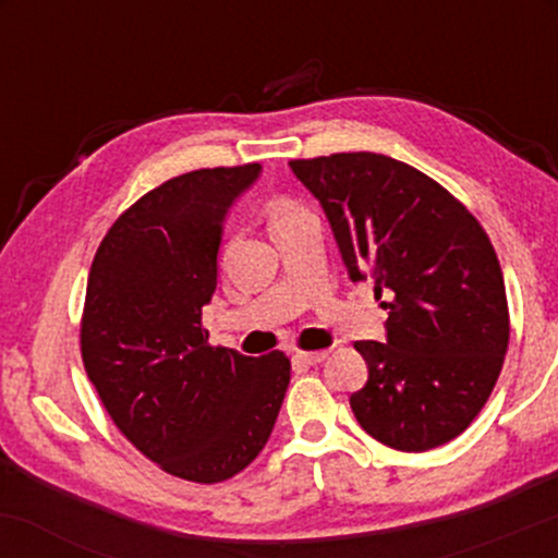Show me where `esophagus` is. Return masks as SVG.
<instances>
[{
    "mask_svg": "<svg viewBox=\"0 0 558 558\" xmlns=\"http://www.w3.org/2000/svg\"><path fill=\"white\" fill-rule=\"evenodd\" d=\"M328 360V351H296L293 354V362H301V364H319Z\"/></svg>",
    "mask_w": 558,
    "mask_h": 558,
    "instance_id": "34e87169",
    "label": "esophagus"
}]
</instances>
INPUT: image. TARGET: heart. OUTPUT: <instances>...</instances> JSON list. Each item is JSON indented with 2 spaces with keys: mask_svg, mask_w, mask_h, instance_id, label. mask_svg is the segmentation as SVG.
Here are the masks:
<instances>
[{
  "mask_svg": "<svg viewBox=\"0 0 558 558\" xmlns=\"http://www.w3.org/2000/svg\"><path fill=\"white\" fill-rule=\"evenodd\" d=\"M301 209L296 207V204H291V202H278L272 207V213H270V220L272 222H278V220H286V217H293V215H299Z\"/></svg>",
  "mask_w": 558,
  "mask_h": 558,
  "instance_id": "1",
  "label": "heart"
}]
</instances>
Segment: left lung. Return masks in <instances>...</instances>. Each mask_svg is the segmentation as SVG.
I'll return each instance as SVG.
<instances>
[{"mask_svg":"<svg viewBox=\"0 0 558 558\" xmlns=\"http://www.w3.org/2000/svg\"><path fill=\"white\" fill-rule=\"evenodd\" d=\"M323 204L349 278L375 280L386 343L356 341L369 377L351 409L375 440L430 451L470 427L509 349L496 248L475 215L412 165L373 151L291 159Z\"/></svg>","mask_w":558,"mask_h":558,"instance_id":"8db88e82","label":"left lung"}]
</instances>
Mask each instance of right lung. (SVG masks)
Segmentation results:
<instances>
[{
  "label": "right lung",
  "mask_w": 558,
  "mask_h": 558,
  "mask_svg": "<svg viewBox=\"0 0 558 558\" xmlns=\"http://www.w3.org/2000/svg\"><path fill=\"white\" fill-rule=\"evenodd\" d=\"M259 165L170 178L114 220L92 262L81 319L88 380L118 430L172 477L222 483L257 459L283 403V351L209 345L222 220Z\"/></svg>",
  "instance_id": "obj_1"
}]
</instances>
